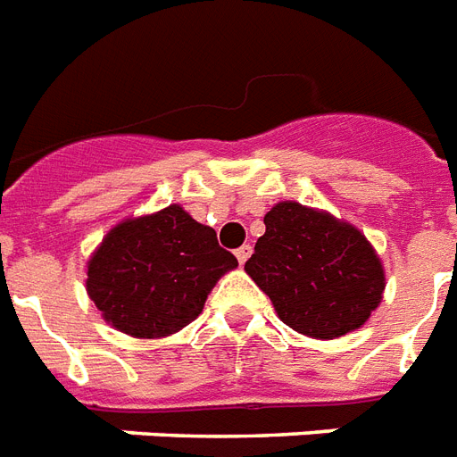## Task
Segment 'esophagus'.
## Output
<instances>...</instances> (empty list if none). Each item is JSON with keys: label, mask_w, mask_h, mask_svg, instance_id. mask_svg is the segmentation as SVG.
<instances>
[{"label": "esophagus", "mask_w": 457, "mask_h": 457, "mask_svg": "<svg viewBox=\"0 0 457 457\" xmlns=\"http://www.w3.org/2000/svg\"><path fill=\"white\" fill-rule=\"evenodd\" d=\"M235 256L242 265L246 263V261H249V256H251V244H244V246H239V249L235 251Z\"/></svg>", "instance_id": "esophagus-1"}]
</instances>
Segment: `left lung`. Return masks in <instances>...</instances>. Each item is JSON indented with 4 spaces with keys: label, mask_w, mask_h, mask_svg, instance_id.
Segmentation results:
<instances>
[{
    "label": "left lung",
    "mask_w": 457,
    "mask_h": 457,
    "mask_svg": "<svg viewBox=\"0 0 457 457\" xmlns=\"http://www.w3.org/2000/svg\"><path fill=\"white\" fill-rule=\"evenodd\" d=\"M244 270L279 320L312 339H337L368 322L384 294V268L361 229L318 208L279 201Z\"/></svg>",
    "instance_id": "1"
}]
</instances>
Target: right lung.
I'll list each match as a JSON object with an SVG mask.
<instances>
[{
    "label": "right lung",
    "instance_id": "1",
    "mask_svg": "<svg viewBox=\"0 0 457 457\" xmlns=\"http://www.w3.org/2000/svg\"><path fill=\"white\" fill-rule=\"evenodd\" d=\"M237 258L178 204L118 222L87 261V294L102 318L137 339L170 337L199 318Z\"/></svg>",
    "mask_w": 457,
    "mask_h": 457
}]
</instances>
